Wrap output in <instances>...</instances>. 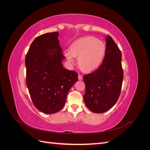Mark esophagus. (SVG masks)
I'll list each match as a JSON object with an SVG mask.
<instances>
[{"label": "esophagus", "mask_w": 150, "mask_h": 150, "mask_svg": "<svg viewBox=\"0 0 150 150\" xmlns=\"http://www.w3.org/2000/svg\"><path fill=\"white\" fill-rule=\"evenodd\" d=\"M78 79H79V80H82V79H83V76H81V74H79V75H78Z\"/></svg>", "instance_id": "1"}]
</instances>
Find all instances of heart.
<instances>
[{
  "label": "heart",
  "instance_id": "b5f03b06",
  "mask_svg": "<svg viewBox=\"0 0 150 150\" xmlns=\"http://www.w3.org/2000/svg\"><path fill=\"white\" fill-rule=\"evenodd\" d=\"M106 45L93 36L81 38L72 43L69 52L66 54L68 61L78 57V64L83 72H90L101 64L106 54Z\"/></svg>",
  "mask_w": 150,
  "mask_h": 150
}]
</instances>
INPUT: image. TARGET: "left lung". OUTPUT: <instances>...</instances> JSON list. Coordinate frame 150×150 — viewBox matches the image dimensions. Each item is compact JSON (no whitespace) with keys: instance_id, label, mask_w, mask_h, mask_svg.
I'll return each instance as SVG.
<instances>
[{"instance_id":"8db88e82","label":"left lung","mask_w":150,"mask_h":150,"mask_svg":"<svg viewBox=\"0 0 150 150\" xmlns=\"http://www.w3.org/2000/svg\"><path fill=\"white\" fill-rule=\"evenodd\" d=\"M106 54L96 70L83 77L86 106L96 113L108 111L115 105L121 91L123 70L119 47L110 35L106 38Z\"/></svg>"}]
</instances>
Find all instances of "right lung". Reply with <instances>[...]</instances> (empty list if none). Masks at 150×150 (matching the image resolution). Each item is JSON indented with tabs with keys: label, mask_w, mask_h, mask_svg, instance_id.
<instances>
[{
	"label": "right lung",
	"mask_w": 150,
	"mask_h": 150,
	"mask_svg": "<svg viewBox=\"0 0 150 150\" xmlns=\"http://www.w3.org/2000/svg\"><path fill=\"white\" fill-rule=\"evenodd\" d=\"M57 32L42 34L31 44L25 59L26 85L34 106L53 114L64 106L69 89L78 80L74 71L63 67L65 58Z\"/></svg>",
	"instance_id": "obj_1"
}]
</instances>
